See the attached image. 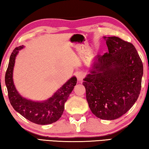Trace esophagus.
Returning <instances> with one entry per match:
<instances>
[{"label": "esophagus", "mask_w": 149, "mask_h": 149, "mask_svg": "<svg viewBox=\"0 0 149 149\" xmlns=\"http://www.w3.org/2000/svg\"><path fill=\"white\" fill-rule=\"evenodd\" d=\"M76 77H77V80L79 81H81L84 79V77H85V74L83 72H78L77 74H76Z\"/></svg>", "instance_id": "obj_1"}]
</instances>
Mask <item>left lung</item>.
Returning <instances> with one entry per match:
<instances>
[{
  "instance_id": "left-lung-1",
  "label": "left lung",
  "mask_w": 149,
  "mask_h": 149,
  "mask_svg": "<svg viewBox=\"0 0 149 149\" xmlns=\"http://www.w3.org/2000/svg\"><path fill=\"white\" fill-rule=\"evenodd\" d=\"M108 52L95 56L83 82L93 114L102 120L122 116L137 101L143 65L135 47L117 37H103Z\"/></svg>"
}]
</instances>
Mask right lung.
Here are the masks:
<instances>
[{
	"instance_id": "1",
	"label": "right lung",
	"mask_w": 149,
	"mask_h": 149,
	"mask_svg": "<svg viewBox=\"0 0 149 149\" xmlns=\"http://www.w3.org/2000/svg\"><path fill=\"white\" fill-rule=\"evenodd\" d=\"M24 47V45L16 47L12 52L5 75V84L10 104L22 116L36 124L47 125L56 122L62 116L64 104L77 84V78L72 76L52 97L43 101H34L22 97L14 85L13 71L16 58L19 50Z\"/></svg>"
}]
</instances>
